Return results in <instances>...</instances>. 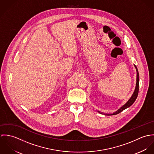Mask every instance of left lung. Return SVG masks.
<instances>
[{"instance_id": "left-lung-1", "label": "left lung", "mask_w": 154, "mask_h": 154, "mask_svg": "<svg viewBox=\"0 0 154 154\" xmlns=\"http://www.w3.org/2000/svg\"><path fill=\"white\" fill-rule=\"evenodd\" d=\"M134 67L136 68V87L134 89V91L132 94L131 97L130 98V99L126 103V104H125L123 106H122L119 109L117 110L116 111L114 112L112 114H106V113H103L100 111H97V112H98L100 114H103L104 115L106 116H111V115H116L117 114L120 112H121L122 111H123V110L126 109L127 108L131 107L132 104L134 103V102L135 101V100L137 98V95H138V92H139V72H138V70L137 67L135 65H134Z\"/></svg>"}]
</instances>
